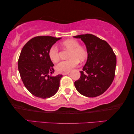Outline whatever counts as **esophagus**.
I'll use <instances>...</instances> for the list:
<instances>
[{
	"label": "esophagus",
	"instance_id": "1",
	"mask_svg": "<svg viewBox=\"0 0 134 134\" xmlns=\"http://www.w3.org/2000/svg\"><path fill=\"white\" fill-rule=\"evenodd\" d=\"M70 72H63L62 73V75H69Z\"/></svg>",
	"mask_w": 134,
	"mask_h": 134
}]
</instances>
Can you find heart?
<instances>
[{
	"instance_id": "b5f03b06",
	"label": "heart",
	"mask_w": 134,
	"mask_h": 134,
	"mask_svg": "<svg viewBox=\"0 0 134 134\" xmlns=\"http://www.w3.org/2000/svg\"><path fill=\"white\" fill-rule=\"evenodd\" d=\"M62 46L66 49L69 50V59L62 61L57 65L56 70L59 72H68L76 66L80 62H83L87 57V51L84 47L75 40H66L62 43ZM49 56L53 62L57 63L59 60V53L58 48L52 46L49 50Z\"/></svg>"
}]
</instances>
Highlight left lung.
Listing matches in <instances>:
<instances>
[{
  "instance_id": "1",
  "label": "left lung",
  "mask_w": 134,
  "mask_h": 134,
  "mask_svg": "<svg viewBox=\"0 0 134 134\" xmlns=\"http://www.w3.org/2000/svg\"><path fill=\"white\" fill-rule=\"evenodd\" d=\"M81 38L87 47V62L80 71L81 76L74 82L76 90L88 97L104 93L115 78L116 57L106 41L90 34L74 36Z\"/></svg>"
}]
</instances>
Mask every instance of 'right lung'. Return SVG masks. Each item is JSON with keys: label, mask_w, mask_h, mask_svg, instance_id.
I'll return each instance as SVG.
<instances>
[{"label": "right lung", "mask_w": 134, "mask_h": 134, "mask_svg": "<svg viewBox=\"0 0 134 134\" xmlns=\"http://www.w3.org/2000/svg\"><path fill=\"white\" fill-rule=\"evenodd\" d=\"M61 38L52 36L35 37L21 50L18 62L19 74L26 88L36 97L50 98L58 91L62 75H49L54 72L49 50Z\"/></svg>", "instance_id": "1"}]
</instances>
